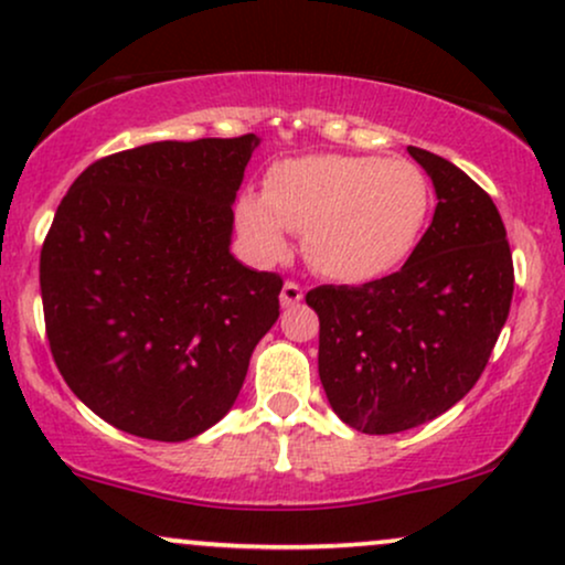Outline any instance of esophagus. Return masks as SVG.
I'll return each mask as SVG.
<instances>
[{
  "mask_svg": "<svg viewBox=\"0 0 565 565\" xmlns=\"http://www.w3.org/2000/svg\"><path fill=\"white\" fill-rule=\"evenodd\" d=\"M303 298V288L298 282H285L282 285V294H280V303L285 309H290V306H298Z\"/></svg>",
  "mask_w": 565,
  "mask_h": 565,
  "instance_id": "esophagus-1",
  "label": "esophagus"
}]
</instances>
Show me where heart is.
Listing matches in <instances>:
<instances>
[{
  "instance_id": "heart-1",
  "label": "heart",
  "mask_w": 565,
  "mask_h": 565,
  "mask_svg": "<svg viewBox=\"0 0 565 565\" xmlns=\"http://www.w3.org/2000/svg\"><path fill=\"white\" fill-rule=\"evenodd\" d=\"M431 188L408 159L311 154L269 167L264 193L235 201L238 233L254 259L280 262L301 233L306 259L324 277L374 282L416 254Z\"/></svg>"
}]
</instances>
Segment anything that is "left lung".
Masks as SVG:
<instances>
[{"instance_id":"left-lung-1","label":"left lung","mask_w":565,"mask_h":565,"mask_svg":"<svg viewBox=\"0 0 565 565\" xmlns=\"http://www.w3.org/2000/svg\"><path fill=\"white\" fill-rule=\"evenodd\" d=\"M437 193L416 254L382 280L319 285V380L348 427L393 435L431 422L477 385L513 298L498 206L448 159L408 146Z\"/></svg>"}]
</instances>
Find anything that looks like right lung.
Segmentation results:
<instances>
[{
	"label": "right lung",
	"mask_w": 565,
	"mask_h": 565,
	"mask_svg": "<svg viewBox=\"0 0 565 565\" xmlns=\"http://www.w3.org/2000/svg\"><path fill=\"white\" fill-rule=\"evenodd\" d=\"M259 138L157 141L81 172L41 248L54 364L128 435L183 443L233 408L282 280L230 254Z\"/></svg>",
	"instance_id": "obj_1"
}]
</instances>
